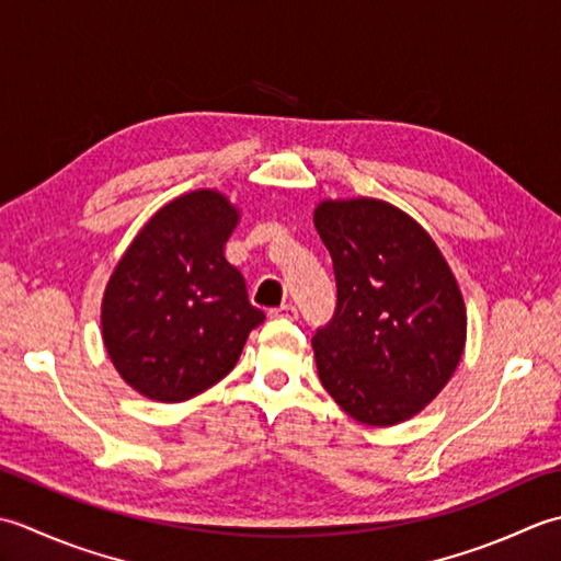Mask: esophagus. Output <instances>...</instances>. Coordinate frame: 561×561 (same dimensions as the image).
Masks as SVG:
<instances>
[{
    "label": "esophagus",
    "instance_id": "esophagus-1",
    "mask_svg": "<svg viewBox=\"0 0 561 561\" xmlns=\"http://www.w3.org/2000/svg\"><path fill=\"white\" fill-rule=\"evenodd\" d=\"M271 317H283V319H297V307L295 305H283L271 310Z\"/></svg>",
    "mask_w": 561,
    "mask_h": 561
}]
</instances>
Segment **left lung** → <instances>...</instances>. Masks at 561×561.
<instances>
[{
    "label": "left lung",
    "mask_w": 561,
    "mask_h": 561,
    "mask_svg": "<svg viewBox=\"0 0 561 561\" xmlns=\"http://www.w3.org/2000/svg\"><path fill=\"white\" fill-rule=\"evenodd\" d=\"M314 227L336 276V312L312 339L319 380L360 424H402L462 358L460 285L424 227L385 201H322Z\"/></svg>",
    "instance_id": "8db88e82"
}]
</instances>
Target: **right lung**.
<instances>
[{"label": "right lung", "mask_w": 561, "mask_h": 561, "mask_svg": "<svg viewBox=\"0 0 561 561\" xmlns=\"http://www.w3.org/2000/svg\"><path fill=\"white\" fill-rule=\"evenodd\" d=\"M239 210L198 188L159 208L118 261L101 302L111 363L135 392L184 402L230 373L266 314L225 259Z\"/></svg>", "instance_id": "1"}]
</instances>
